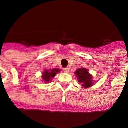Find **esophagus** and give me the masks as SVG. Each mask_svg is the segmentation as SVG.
Masks as SVG:
<instances>
[{"mask_svg":"<svg viewBox=\"0 0 128 128\" xmlns=\"http://www.w3.org/2000/svg\"><path fill=\"white\" fill-rule=\"evenodd\" d=\"M63 72H65V73H69V72H70V68H64V69H63Z\"/></svg>","mask_w":128,"mask_h":128,"instance_id":"1","label":"esophagus"}]
</instances>
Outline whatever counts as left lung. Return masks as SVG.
<instances>
[{
    "mask_svg": "<svg viewBox=\"0 0 128 128\" xmlns=\"http://www.w3.org/2000/svg\"><path fill=\"white\" fill-rule=\"evenodd\" d=\"M78 77V80L79 83L82 84V86L84 88H89L92 86V76L89 74V72L86 69H78L75 73Z\"/></svg>",
    "mask_w": 128,
    "mask_h": 128,
    "instance_id": "obj_1",
    "label": "left lung"
}]
</instances>
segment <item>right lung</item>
<instances>
[{"instance_id": "add662e5", "label": "right lung", "mask_w": 128, "mask_h": 128, "mask_svg": "<svg viewBox=\"0 0 128 128\" xmlns=\"http://www.w3.org/2000/svg\"><path fill=\"white\" fill-rule=\"evenodd\" d=\"M60 70L58 69H53L51 70H45L44 72L43 73L42 75V78L46 82L51 81V79L53 78L55 76V75L58 73Z\"/></svg>"}]
</instances>
